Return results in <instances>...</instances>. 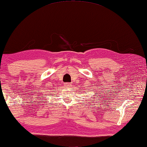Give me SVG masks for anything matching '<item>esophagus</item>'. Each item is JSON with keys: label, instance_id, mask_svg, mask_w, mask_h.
<instances>
[{"label": "esophagus", "instance_id": "obj_1", "mask_svg": "<svg viewBox=\"0 0 147 147\" xmlns=\"http://www.w3.org/2000/svg\"><path fill=\"white\" fill-rule=\"evenodd\" d=\"M64 86L66 88H70L71 86V85L70 83H65L64 84Z\"/></svg>", "mask_w": 147, "mask_h": 147}]
</instances>
